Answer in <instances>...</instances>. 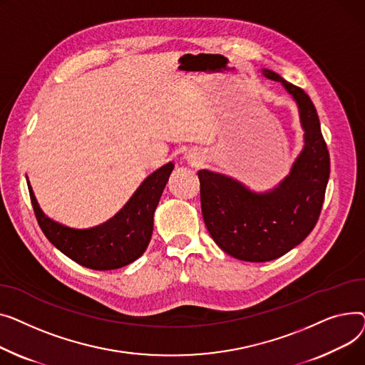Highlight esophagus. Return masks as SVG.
<instances>
[{"label":"esophagus","instance_id":"34e87169","mask_svg":"<svg viewBox=\"0 0 365 365\" xmlns=\"http://www.w3.org/2000/svg\"><path fill=\"white\" fill-rule=\"evenodd\" d=\"M185 160H187L188 163H191V165L197 166V165L202 163L203 156L200 155V152H197V150H190V152L185 153Z\"/></svg>","mask_w":365,"mask_h":365}]
</instances>
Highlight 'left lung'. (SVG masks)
I'll return each mask as SVG.
<instances>
[{"label":"left lung","mask_w":365,"mask_h":365,"mask_svg":"<svg viewBox=\"0 0 365 365\" xmlns=\"http://www.w3.org/2000/svg\"><path fill=\"white\" fill-rule=\"evenodd\" d=\"M268 79L282 82L299 109L304 148L290 174L265 192H256L231 177L199 170L200 203L209 234L225 253L247 262L280 258L314 230L330 177V156L319 119L308 94L280 75L262 69Z\"/></svg>","instance_id":"obj_1"}]
</instances>
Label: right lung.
<instances>
[{"instance_id":"right-lung-1","label":"right lung","mask_w":365,"mask_h":365,"mask_svg":"<svg viewBox=\"0 0 365 365\" xmlns=\"http://www.w3.org/2000/svg\"><path fill=\"white\" fill-rule=\"evenodd\" d=\"M174 163L150 174L113 218L93 228H73L57 222L41 209L28 184L36 221L46 237L72 261L106 271L134 262L145 252L153 232V215Z\"/></svg>"}]
</instances>
